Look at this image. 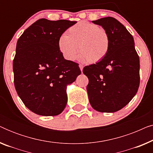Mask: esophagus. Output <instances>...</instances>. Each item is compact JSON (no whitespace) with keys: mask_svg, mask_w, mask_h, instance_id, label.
<instances>
[{"mask_svg":"<svg viewBox=\"0 0 153 153\" xmlns=\"http://www.w3.org/2000/svg\"><path fill=\"white\" fill-rule=\"evenodd\" d=\"M79 68H80V70H81V72H82V71H83V65L79 64Z\"/></svg>","mask_w":153,"mask_h":153,"instance_id":"esophagus-1","label":"esophagus"}]
</instances>
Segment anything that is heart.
<instances>
[{"label": "heart", "mask_w": 153, "mask_h": 153, "mask_svg": "<svg viewBox=\"0 0 153 153\" xmlns=\"http://www.w3.org/2000/svg\"><path fill=\"white\" fill-rule=\"evenodd\" d=\"M111 46L107 31L98 25L88 22H79L70 27L66 35L58 39V47L62 56L74 60L77 52L79 59L90 63L101 61L108 53Z\"/></svg>", "instance_id": "heart-1"}]
</instances>
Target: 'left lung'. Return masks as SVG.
<instances>
[{
    "label": "left lung",
    "mask_w": 153,
    "mask_h": 153,
    "mask_svg": "<svg viewBox=\"0 0 153 153\" xmlns=\"http://www.w3.org/2000/svg\"><path fill=\"white\" fill-rule=\"evenodd\" d=\"M92 22L107 31L111 46L104 59L83 70L89 81V101L97 111L116 112L126 106L137 93L139 57L132 35L118 20L107 16Z\"/></svg>",
    "instance_id": "1"
}]
</instances>
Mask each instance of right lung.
I'll return each instance as SVG.
<instances>
[{"label":"right lung","mask_w":153,"mask_h":153,"mask_svg":"<svg viewBox=\"0 0 153 153\" xmlns=\"http://www.w3.org/2000/svg\"><path fill=\"white\" fill-rule=\"evenodd\" d=\"M76 22L41 19L19 38L13 60L14 83L18 95L35 114H61L68 102L67 85L81 74L79 64L65 60L58 39Z\"/></svg>","instance_id":"add662e5"}]
</instances>
